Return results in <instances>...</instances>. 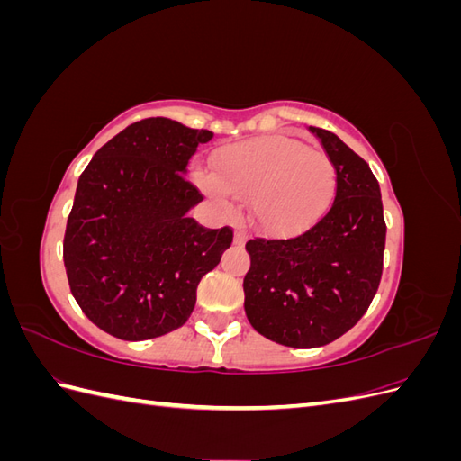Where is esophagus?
I'll return each instance as SVG.
<instances>
[{
	"instance_id": "esophagus-1",
	"label": "esophagus",
	"mask_w": 461,
	"mask_h": 461,
	"mask_svg": "<svg viewBox=\"0 0 461 461\" xmlns=\"http://www.w3.org/2000/svg\"><path fill=\"white\" fill-rule=\"evenodd\" d=\"M246 240H248L246 230H244V229H236V230H234V244H236V246H244Z\"/></svg>"
}]
</instances>
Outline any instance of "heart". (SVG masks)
Instances as JSON below:
<instances>
[{
    "label": "heart",
    "mask_w": 461,
    "mask_h": 461,
    "mask_svg": "<svg viewBox=\"0 0 461 461\" xmlns=\"http://www.w3.org/2000/svg\"><path fill=\"white\" fill-rule=\"evenodd\" d=\"M222 203L249 200L254 225L267 234H298L325 215L337 192V169L325 151L286 136H261L221 149L213 176L200 175Z\"/></svg>",
    "instance_id": "obj_1"
}]
</instances>
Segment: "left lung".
Instances as JSON below:
<instances>
[{
  "label": "left lung",
  "mask_w": 461,
  "mask_h": 461,
  "mask_svg": "<svg viewBox=\"0 0 461 461\" xmlns=\"http://www.w3.org/2000/svg\"><path fill=\"white\" fill-rule=\"evenodd\" d=\"M310 131L337 169L332 207L296 239L246 244V317L265 339L290 348L325 346L364 317L381 283L386 239L369 165L337 134Z\"/></svg>",
  "instance_id": "obj_1"
}]
</instances>
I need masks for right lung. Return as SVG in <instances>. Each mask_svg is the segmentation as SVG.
I'll use <instances>...</instances> for the list:
<instances>
[{
	"instance_id": "1",
	"label": "right lung",
	"mask_w": 461,
	"mask_h": 461,
	"mask_svg": "<svg viewBox=\"0 0 461 461\" xmlns=\"http://www.w3.org/2000/svg\"><path fill=\"white\" fill-rule=\"evenodd\" d=\"M213 132L165 117L132 122L95 151L67 219L63 261L80 310L111 337L149 340L183 327L232 229L188 217L203 196L186 165Z\"/></svg>"
}]
</instances>
